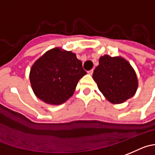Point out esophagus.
Wrapping results in <instances>:
<instances>
[{
  "mask_svg": "<svg viewBox=\"0 0 155 155\" xmlns=\"http://www.w3.org/2000/svg\"><path fill=\"white\" fill-rule=\"evenodd\" d=\"M88 73H89V74H90V75H92V73H93V69H91V70H89V71H88Z\"/></svg>",
  "mask_w": 155,
  "mask_h": 155,
  "instance_id": "34e87169",
  "label": "esophagus"
}]
</instances>
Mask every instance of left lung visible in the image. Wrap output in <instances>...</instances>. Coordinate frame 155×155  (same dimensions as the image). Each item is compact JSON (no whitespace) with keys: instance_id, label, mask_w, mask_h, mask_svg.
Here are the masks:
<instances>
[{"instance_id":"8db88e82","label":"left lung","mask_w":155,"mask_h":155,"mask_svg":"<svg viewBox=\"0 0 155 155\" xmlns=\"http://www.w3.org/2000/svg\"><path fill=\"white\" fill-rule=\"evenodd\" d=\"M92 77L101 92L113 103H121L132 97L138 87L135 72L121 57H100Z\"/></svg>"}]
</instances>
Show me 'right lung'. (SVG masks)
Returning a JSON list of instances; mask_svg holds the SVG:
<instances>
[{
  "instance_id": "right-lung-1",
  "label": "right lung",
  "mask_w": 155,
  "mask_h": 155,
  "mask_svg": "<svg viewBox=\"0 0 155 155\" xmlns=\"http://www.w3.org/2000/svg\"><path fill=\"white\" fill-rule=\"evenodd\" d=\"M86 74L75 53L55 48L33 65L30 80L38 99L47 104L60 105L73 95L79 80Z\"/></svg>"
}]
</instances>
